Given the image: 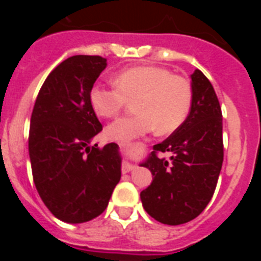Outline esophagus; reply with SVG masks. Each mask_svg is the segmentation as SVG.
Instances as JSON below:
<instances>
[{"label":"esophagus","mask_w":261,"mask_h":261,"mask_svg":"<svg viewBox=\"0 0 261 261\" xmlns=\"http://www.w3.org/2000/svg\"><path fill=\"white\" fill-rule=\"evenodd\" d=\"M136 167V163H132V162H126L124 163L123 166V172H129V171H132L133 168Z\"/></svg>","instance_id":"34e87169"}]
</instances>
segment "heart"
Listing matches in <instances>:
<instances>
[{"instance_id":"b5f03b06","label":"heart","mask_w":261,"mask_h":261,"mask_svg":"<svg viewBox=\"0 0 261 261\" xmlns=\"http://www.w3.org/2000/svg\"><path fill=\"white\" fill-rule=\"evenodd\" d=\"M190 81L159 66H135L115 77V86L95 84L90 90V105L95 114L112 117L129 100H135L133 116L121 117L106 128L112 141H129L155 129L158 135L176 130L192 107Z\"/></svg>"}]
</instances>
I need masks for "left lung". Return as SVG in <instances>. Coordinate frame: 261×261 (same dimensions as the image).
I'll list each match as a JSON object with an SVG mask.
<instances>
[{"label":"left lung","instance_id":"left-lung-1","mask_svg":"<svg viewBox=\"0 0 261 261\" xmlns=\"http://www.w3.org/2000/svg\"><path fill=\"white\" fill-rule=\"evenodd\" d=\"M192 80V107L181 126L154 145L141 166L153 181L141 192L142 206L158 222L181 225L199 216L211 201L223 162L222 112L213 86L201 70ZM170 152V160L159 157Z\"/></svg>","mask_w":261,"mask_h":261}]
</instances>
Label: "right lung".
<instances>
[{
	"instance_id": "obj_1",
	"label": "right lung",
	"mask_w": 261,
	"mask_h": 261,
	"mask_svg": "<svg viewBox=\"0 0 261 261\" xmlns=\"http://www.w3.org/2000/svg\"><path fill=\"white\" fill-rule=\"evenodd\" d=\"M106 66L100 56L69 57L50 71L32 110L34 183L45 206L64 222H87L102 214L121 177L119 146H91L102 124L89 94Z\"/></svg>"
}]
</instances>
